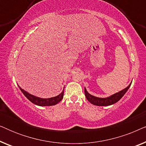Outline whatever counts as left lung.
Wrapping results in <instances>:
<instances>
[{
    "label": "left lung",
    "instance_id": "left-lung-1",
    "mask_svg": "<svg viewBox=\"0 0 146 146\" xmlns=\"http://www.w3.org/2000/svg\"><path fill=\"white\" fill-rule=\"evenodd\" d=\"M131 84H129V85L127 88H125V89L119 91V92H117L114 94L110 96L108 98H98L90 94L88 92L86 88H84V93L85 96L86 97V99L88 100L91 104H92L94 105L98 106H106L112 105L113 104L116 103L117 102H118L121 98L123 96V95L125 94V92L127 91V90L129 89V88L130 87Z\"/></svg>",
    "mask_w": 146,
    "mask_h": 146
}]
</instances>
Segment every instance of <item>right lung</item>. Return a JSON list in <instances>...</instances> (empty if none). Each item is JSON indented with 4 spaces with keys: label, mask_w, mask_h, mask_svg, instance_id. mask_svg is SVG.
<instances>
[{
    "label": "right lung",
    "mask_w": 146,
    "mask_h": 146,
    "mask_svg": "<svg viewBox=\"0 0 146 146\" xmlns=\"http://www.w3.org/2000/svg\"><path fill=\"white\" fill-rule=\"evenodd\" d=\"M19 87L22 92L23 93V94L25 95L31 102H33L36 105L40 106H54L57 104L58 103L60 102L62 100L64 96L63 90L62 92V93H60L59 95H58L55 97L50 98H41L35 96L28 93L27 92H26L25 90H24L23 89H22L19 86Z\"/></svg>",
    "instance_id": "right-lung-1"
}]
</instances>
